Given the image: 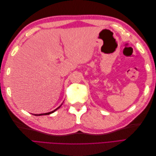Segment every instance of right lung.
<instances>
[{
	"mask_svg": "<svg viewBox=\"0 0 156 156\" xmlns=\"http://www.w3.org/2000/svg\"><path fill=\"white\" fill-rule=\"evenodd\" d=\"M61 105H62V104H61ZM61 105H60L58 107H57L56 108V109H55L54 111H51V112H46V113H44V114H39V115H35V116H41V115H49V114H51V113H53V112H54L56 110H57L58 108H59L60 107H61Z\"/></svg>",
	"mask_w": 156,
	"mask_h": 156,
	"instance_id": "obj_1",
	"label": "right lung"
}]
</instances>
